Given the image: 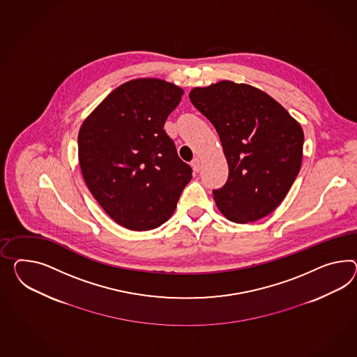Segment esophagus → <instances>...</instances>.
<instances>
[{
  "mask_svg": "<svg viewBox=\"0 0 357 357\" xmlns=\"http://www.w3.org/2000/svg\"><path fill=\"white\" fill-rule=\"evenodd\" d=\"M190 165H192L194 172H199V169H201V160H199V158H194Z\"/></svg>",
  "mask_w": 357,
  "mask_h": 357,
  "instance_id": "esophagus-1",
  "label": "esophagus"
}]
</instances>
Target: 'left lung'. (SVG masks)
Returning a JSON list of instances; mask_svg holds the SVG:
<instances>
[{
  "mask_svg": "<svg viewBox=\"0 0 357 357\" xmlns=\"http://www.w3.org/2000/svg\"><path fill=\"white\" fill-rule=\"evenodd\" d=\"M194 107L219 135L228 181L212 190L222 215L238 224L263 219L280 206L301 171L303 129L266 93L220 82L190 92Z\"/></svg>",
  "mask_w": 357,
  "mask_h": 357,
  "instance_id": "obj_1",
  "label": "left lung"
}]
</instances>
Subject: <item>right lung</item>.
<instances>
[{"label": "right lung", "mask_w": 357, "mask_h": 357, "mask_svg": "<svg viewBox=\"0 0 357 357\" xmlns=\"http://www.w3.org/2000/svg\"><path fill=\"white\" fill-rule=\"evenodd\" d=\"M181 88L137 79L111 92L82 123V177L102 208L130 230H151L172 216L192 167L177 155L163 127Z\"/></svg>", "instance_id": "add662e5"}]
</instances>
